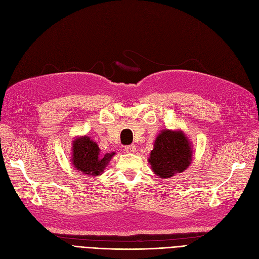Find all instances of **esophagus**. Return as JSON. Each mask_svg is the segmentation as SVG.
<instances>
[{"mask_svg":"<svg viewBox=\"0 0 259 259\" xmlns=\"http://www.w3.org/2000/svg\"><path fill=\"white\" fill-rule=\"evenodd\" d=\"M124 151L126 153H135L136 152V146L135 145H130L126 146L124 149Z\"/></svg>","mask_w":259,"mask_h":259,"instance_id":"obj_1","label":"esophagus"}]
</instances>
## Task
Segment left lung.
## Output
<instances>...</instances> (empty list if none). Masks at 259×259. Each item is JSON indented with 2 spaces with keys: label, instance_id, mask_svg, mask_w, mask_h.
I'll return each mask as SVG.
<instances>
[{
  "label": "left lung",
  "instance_id": "1",
  "mask_svg": "<svg viewBox=\"0 0 259 259\" xmlns=\"http://www.w3.org/2000/svg\"><path fill=\"white\" fill-rule=\"evenodd\" d=\"M193 148L182 130H162L156 136L148 162L153 173L162 179L183 173L191 164Z\"/></svg>",
  "mask_w": 259,
  "mask_h": 259
}]
</instances>
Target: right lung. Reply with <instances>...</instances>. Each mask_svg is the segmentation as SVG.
Wrapping results in <instances>:
<instances>
[{"label": "right lung", "instance_id": "obj_1", "mask_svg": "<svg viewBox=\"0 0 259 259\" xmlns=\"http://www.w3.org/2000/svg\"><path fill=\"white\" fill-rule=\"evenodd\" d=\"M71 163L81 174L100 176L109 165L115 152L100 154L98 145L89 136H76L71 147Z\"/></svg>", "mask_w": 259, "mask_h": 259}]
</instances>
